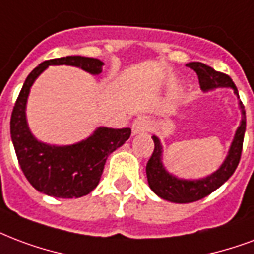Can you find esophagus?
I'll return each mask as SVG.
<instances>
[{
	"instance_id": "1",
	"label": "esophagus",
	"mask_w": 254,
	"mask_h": 254,
	"mask_svg": "<svg viewBox=\"0 0 254 254\" xmlns=\"http://www.w3.org/2000/svg\"><path fill=\"white\" fill-rule=\"evenodd\" d=\"M132 130L133 134H138V133L149 130V120H148V117H145V116H138V117L133 121Z\"/></svg>"
}]
</instances>
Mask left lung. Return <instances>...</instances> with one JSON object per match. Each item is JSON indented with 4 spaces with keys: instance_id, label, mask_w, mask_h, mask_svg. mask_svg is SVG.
Masks as SVG:
<instances>
[{
    "instance_id": "obj_1",
    "label": "left lung",
    "mask_w": 254,
    "mask_h": 254,
    "mask_svg": "<svg viewBox=\"0 0 254 254\" xmlns=\"http://www.w3.org/2000/svg\"><path fill=\"white\" fill-rule=\"evenodd\" d=\"M187 67L192 68L196 72L200 89L203 91L218 89V87H232L234 93L238 95L237 87L233 83L232 78L229 75L215 71L200 62H191L187 64ZM240 108L242 112L241 124L234 134V140L230 145L226 159L214 174L203 179H179L174 175L168 174L161 163L163 148H161L160 140L156 136L152 137L155 142V149H153L151 159L146 163V178H148V185L152 191L156 195H159L161 199L170 200L174 203H191V202H196L199 199L207 196L218 187H221L234 174L241 159L242 142H244L245 129H247V117H245V110H244L241 101H240Z\"/></svg>"
}]
</instances>
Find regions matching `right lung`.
<instances>
[{
  "mask_svg": "<svg viewBox=\"0 0 254 254\" xmlns=\"http://www.w3.org/2000/svg\"><path fill=\"white\" fill-rule=\"evenodd\" d=\"M75 65L98 75L103 63L84 56H65L43 62L27 76L10 118V136L17 160L28 182L37 191L55 198H80L99 183L109 155L125 144L130 127H98L83 141L55 146L37 141L29 130L25 116L27 99L33 82L48 65Z\"/></svg>",
  "mask_w": 254,
  "mask_h": 254,
  "instance_id": "add662e5",
  "label": "right lung"
}]
</instances>
